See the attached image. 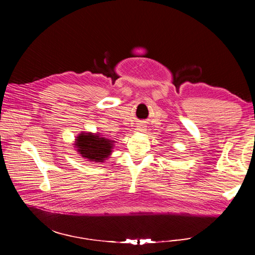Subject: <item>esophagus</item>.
I'll return each mask as SVG.
<instances>
[{
	"label": "esophagus",
	"instance_id": "obj_1",
	"mask_svg": "<svg viewBox=\"0 0 255 255\" xmlns=\"http://www.w3.org/2000/svg\"><path fill=\"white\" fill-rule=\"evenodd\" d=\"M136 130L137 132H140V133H143V132H145L146 130V128L143 127V126H138L137 128H136Z\"/></svg>",
	"mask_w": 255,
	"mask_h": 255
}]
</instances>
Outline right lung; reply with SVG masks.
Instances as JSON below:
<instances>
[{"mask_svg":"<svg viewBox=\"0 0 255 255\" xmlns=\"http://www.w3.org/2000/svg\"><path fill=\"white\" fill-rule=\"evenodd\" d=\"M116 141L99 133L82 132L74 141L75 150L87 161L104 163L112 155Z\"/></svg>","mask_w":255,"mask_h":255,"instance_id":"add662e5","label":"right lung"}]
</instances>
